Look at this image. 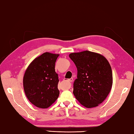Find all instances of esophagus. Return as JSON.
<instances>
[{"mask_svg": "<svg viewBox=\"0 0 134 134\" xmlns=\"http://www.w3.org/2000/svg\"><path fill=\"white\" fill-rule=\"evenodd\" d=\"M67 81H68V82H72V81H73V78H71V79H69L68 80H67ZM71 85H70V86L69 87H71Z\"/></svg>", "mask_w": 134, "mask_h": 134, "instance_id": "1", "label": "esophagus"}]
</instances>
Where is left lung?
I'll return each instance as SVG.
<instances>
[{"label":"left lung","instance_id":"left-lung-1","mask_svg":"<svg viewBox=\"0 0 134 134\" xmlns=\"http://www.w3.org/2000/svg\"><path fill=\"white\" fill-rule=\"evenodd\" d=\"M78 71L74 83V95L86 108L96 107L108 95L112 86V69L99 53L85 51L69 54Z\"/></svg>","mask_w":134,"mask_h":134}]
</instances>
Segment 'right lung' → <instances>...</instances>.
Listing matches in <instances>:
<instances>
[{
  "mask_svg": "<svg viewBox=\"0 0 134 134\" xmlns=\"http://www.w3.org/2000/svg\"><path fill=\"white\" fill-rule=\"evenodd\" d=\"M59 54L45 52L30 63L23 76L26 96L35 106L48 108L58 99V75L55 62Z\"/></svg>",
  "mask_w": 134,
  "mask_h": 134,
  "instance_id": "1",
  "label": "right lung"
}]
</instances>
